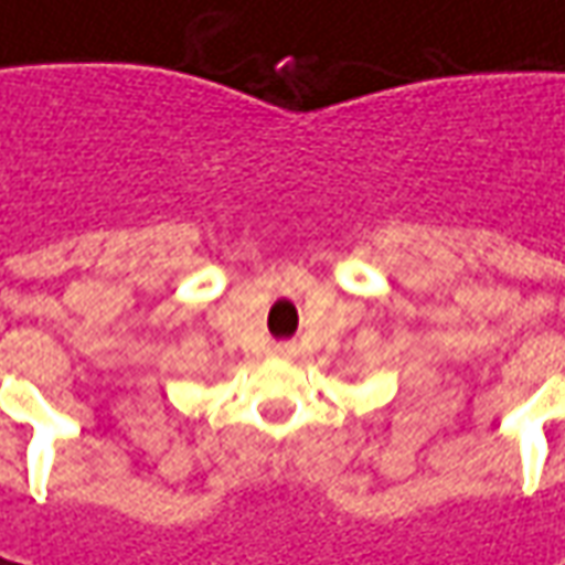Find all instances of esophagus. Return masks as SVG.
<instances>
[{
    "instance_id": "esophagus-1",
    "label": "esophagus",
    "mask_w": 565,
    "mask_h": 565,
    "mask_svg": "<svg viewBox=\"0 0 565 565\" xmlns=\"http://www.w3.org/2000/svg\"><path fill=\"white\" fill-rule=\"evenodd\" d=\"M274 353L276 356H282V360H291V356H298V348H295V344H276Z\"/></svg>"
}]
</instances>
